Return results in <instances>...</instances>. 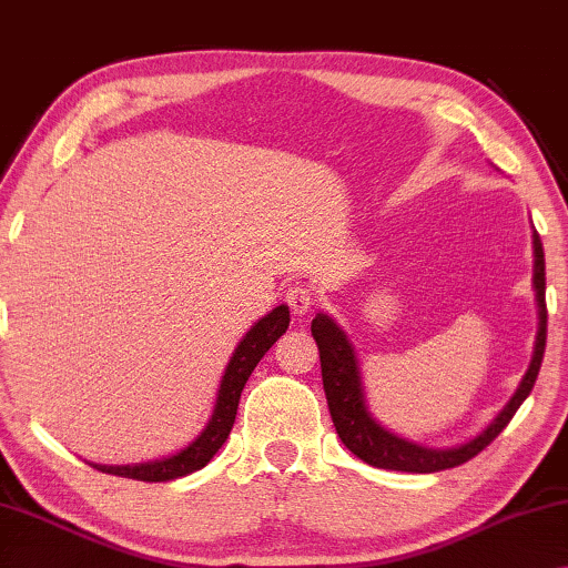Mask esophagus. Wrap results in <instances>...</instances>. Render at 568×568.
Masks as SVG:
<instances>
[{"mask_svg": "<svg viewBox=\"0 0 568 568\" xmlns=\"http://www.w3.org/2000/svg\"><path fill=\"white\" fill-rule=\"evenodd\" d=\"M286 304H290V310L296 316H304L306 312H312V290L306 284H292L290 290H286Z\"/></svg>", "mask_w": 568, "mask_h": 568, "instance_id": "34e87169", "label": "esophagus"}]
</instances>
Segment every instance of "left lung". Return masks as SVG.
Wrapping results in <instances>:
<instances>
[{
    "instance_id": "left-lung-1",
    "label": "left lung",
    "mask_w": 568,
    "mask_h": 568,
    "mask_svg": "<svg viewBox=\"0 0 568 568\" xmlns=\"http://www.w3.org/2000/svg\"><path fill=\"white\" fill-rule=\"evenodd\" d=\"M534 294H536V314H539V329H536L534 354L529 362V369L521 376L519 386L511 394V399L504 404V409L486 424L474 439L446 446V449H434V446H424L404 439V436L394 434L374 419L366 404L359 359H356L354 344L349 336L336 324L329 314H316L312 322V336L320 346L322 359V382L326 404H329L332 422L336 426V434L344 442L346 449L362 462L376 469H392V471H412V474H434L442 469H454L464 462L474 459L476 454L486 449L496 436H499L506 424L511 422L516 409L524 404L526 396L531 394L536 376L541 369L544 349H546V264H544V246L541 239L534 229Z\"/></svg>"
}]
</instances>
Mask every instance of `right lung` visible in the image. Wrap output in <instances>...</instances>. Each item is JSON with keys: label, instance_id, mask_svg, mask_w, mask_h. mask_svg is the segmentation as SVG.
I'll return each instance as SVG.
<instances>
[{"label": "right lung", "instance_id": "1", "mask_svg": "<svg viewBox=\"0 0 568 568\" xmlns=\"http://www.w3.org/2000/svg\"><path fill=\"white\" fill-rule=\"evenodd\" d=\"M290 329V306L278 304L276 310L264 314L262 320L254 322L252 329H248L242 339H239L236 349L229 356V364L224 369L222 382H219L216 389V402L212 416L202 432H199L192 442L182 449L162 456V459L142 462V464H94L97 471L124 476V479H136V481H174L182 479V476L194 474L214 459V454L222 449V444L229 439V432H232L239 399H242V389L248 376H252L254 366L262 362V356L272 349V344Z\"/></svg>", "mask_w": 568, "mask_h": 568}]
</instances>
